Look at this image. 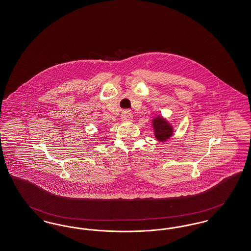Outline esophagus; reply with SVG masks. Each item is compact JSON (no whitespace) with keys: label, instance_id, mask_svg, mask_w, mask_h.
<instances>
[{"label":"esophagus","instance_id":"obj_1","mask_svg":"<svg viewBox=\"0 0 251 251\" xmlns=\"http://www.w3.org/2000/svg\"><path fill=\"white\" fill-rule=\"evenodd\" d=\"M121 121L123 122H128V121H132L133 116L130 113V111H124L121 116Z\"/></svg>","mask_w":251,"mask_h":251}]
</instances>
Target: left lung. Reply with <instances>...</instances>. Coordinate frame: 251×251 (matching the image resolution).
<instances>
[{
  "label": "left lung",
  "mask_w": 251,
  "mask_h": 251,
  "mask_svg": "<svg viewBox=\"0 0 251 251\" xmlns=\"http://www.w3.org/2000/svg\"><path fill=\"white\" fill-rule=\"evenodd\" d=\"M152 127L155 138L160 142H165L174 134V128L170 122L161 116H157L152 120Z\"/></svg>",
  "instance_id": "obj_1"
}]
</instances>
